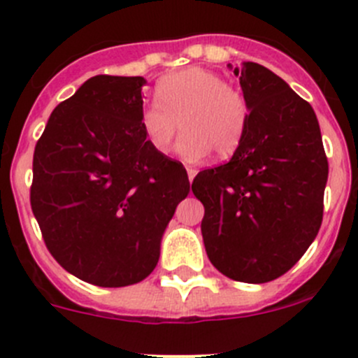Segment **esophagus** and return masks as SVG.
Listing matches in <instances>:
<instances>
[{
    "instance_id": "esophagus-1",
    "label": "esophagus",
    "mask_w": 358,
    "mask_h": 358,
    "mask_svg": "<svg viewBox=\"0 0 358 358\" xmlns=\"http://www.w3.org/2000/svg\"><path fill=\"white\" fill-rule=\"evenodd\" d=\"M196 169L192 168V166H187V175H189V182L192 183V180H194V176H196Z\"/></svg>"
}]
</instances>
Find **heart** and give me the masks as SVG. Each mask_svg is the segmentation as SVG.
Wrapping results in <instances>:
<instances>
[{
    "label": "heart",
    "mask_w": 358,
    "mask_h": 358,
    "mask_svg": "<svg viewBox=\"0 0 358 358\" xmlns=\"http://www.w3.org/2000/svg\"><path fill=\"white\" fill-rule=\"evenodd\" d=\"M156 100L140 112V126L154 152H168L180 128L185 135L176 150L187 161H199L211 150L227 159L243 143L251 107L246 95L216 72L190 67L164 76Z\"/></svg>",
    "instance_id": "b5f03b06"
}]
</instances>
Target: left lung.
I'll return each mask as SVG.
<instances>
[{"instance_id": "left-lung-1", "label": "left lung", "mask_w": 358, "mask_h": 358, "mask_svg": "<svg viewBox=\"0 0 358 358\" xmlns=\"http://www.w3.org/2000/svg\"><path fill=\"white\" fill-rule=\"evenodd\" d=\"M251 114L243 143L227 164L194 178L204 204L208 258L223 275L263 284L305 255L322 223L327 164L312 106L266 67L234 69Z\"/></svg>"}]
</instances>
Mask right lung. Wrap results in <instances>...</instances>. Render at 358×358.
<instances>
[{
	"label": "right lung",
	"instance_id": "obj_1",
	"mask_svg": "<svg viewBox=\"0 0 358 358\" xmlns=\"http://www.w3.org/2000/svg\"><path fill=\"white\" fill-rule=\"evenodd\" d=\"M145 79L100 74L52 112L32 159L31 208L53 258L85 282L124 287L159 262L190 190L140 126Z\"/></svg>",
	"mask_w": 358,
	"mask_h": 358
}]
</instances>
